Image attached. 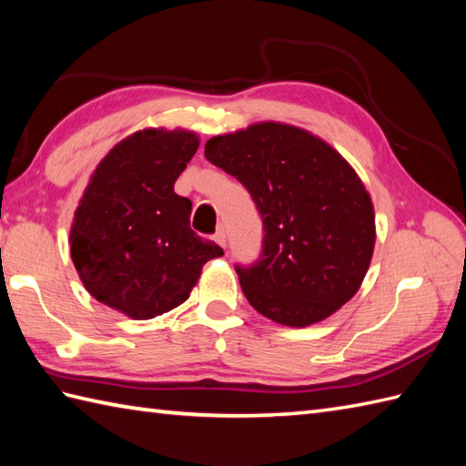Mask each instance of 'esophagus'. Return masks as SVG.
Masks as SVG:
<instances>
[{
	"label": "esophagus",
	"mask_w": 466,
	"mask_h": 466,
	"mask_svg": "<svg viewBox=\"0 0 466 466\" xmlns=\"http://www.w3.org/2000/svg\"><path fill=\"white\" fill-rule=\"evenodd\" d=\"M214 240L222 246V248H226V232L224 228H218V230L214 232Z\"/></svg>",
	"instance_id": "1"
}]
</instances>
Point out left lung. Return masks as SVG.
Segmentation results:
<instances>
[{
	"label": "left lung",
	"mask_w": 466,
	"mask_h": 466,
	"mask_svg": "<svg viewBox=\"0 0 466 466\" xmlns=\"http://www.w3.org/2000/svg\"><path fill=\"white\" fill-rule=\"evenodd\" d=\"M208 162L250 192L262 254L236 264L242 292L266 319L309 326L360 289L374 250V210L360 177L320 137L264 122L206 142Z\"/></svg>",
	"instance_id": "obj_1"
}]
</instances>
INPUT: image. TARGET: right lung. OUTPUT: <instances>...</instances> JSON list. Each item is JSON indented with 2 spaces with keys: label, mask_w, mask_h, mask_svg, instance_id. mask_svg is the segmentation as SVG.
Returning <instances> with one entry per match:
<instances>
[{
  "label": "right lung",
  "mask_w": 466,
  "mask_h": 466,
  "mask_svg": "<svg viewBox=\"0 0 466 466\" xmlns=\"http://www.w3.org/2000/svg\"><path fill=\"white\" fill-rule=\"evenodd\" d=\"M198 144L186 130L127 136L96 167L76 210L69 244L86 290L134 320L180 306L202 266L224 254L192 230V202L174 192Z\"/></svg>",
  "instance_id": "right-lung-1"
}]
</instances>
